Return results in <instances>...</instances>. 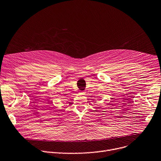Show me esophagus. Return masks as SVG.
Returning <instances> with one entry per match:
<instances>
[{
  "label": "esophagus",
  "mask_w": 161,
  "mask_h": 161,
  "mask_svg": "<svg viewBox=\"0 0 161 161\" xmlns=\"http://www.w3.org/2000/svg\"><path fill=\"white\" fill-rule=\"evenodd\" d=\"M85 91H81V92H80V94H83V95L85 94Z\"/></svg>",
  "instance_id": "34e87169"
}]
</instances>
